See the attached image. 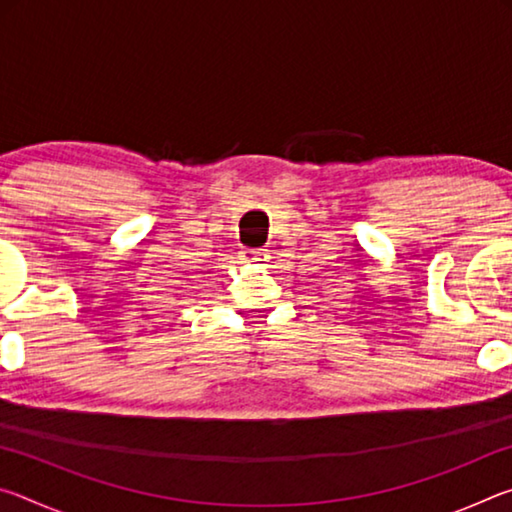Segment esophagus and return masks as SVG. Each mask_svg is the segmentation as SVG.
<instances>
[{"label": "esophagus", "instance_id": "obj_1", "mask_svg": "<svg viewBox=\"0 0 512 512\" xmlns=\"http://www.w3.org/2000/svg\"><path fill=\"white\" fill-rule=\"evenodd\" d=\"M271 255H268L266 248H257V250H244L241 253V262L244 264H266Z\"/></svg>", "mask_w": 512, "mask_h": 512}]
</instances>
